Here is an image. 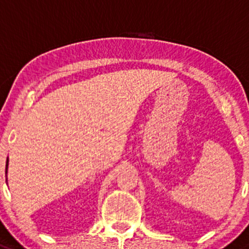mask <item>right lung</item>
<instances>
[{
	"label": "right lung",
	"mask_w": 249,
	"mask_h": 249,
	"mask_svg": "<svg viewBox=\"0 0 249 249\" xmlns=\"http://www.w3.org/2000/svg\"><path fill=\"white\" fill-rule=\"evenodd\" d=\"M7 168H8V160H7V164H6V170H7ZM7 173V171H6Z\"/></svg>",
	"instance_id": "1"
}]
</instances>
